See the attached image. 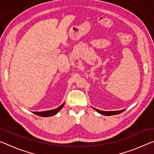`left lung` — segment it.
Here are the masks:
<instances>
[{"instance_id":"left-lung-1","label":"left lung","mask_w":154,"mask_h":154,"mask_svg":"<svg viewBox=\"0 0 154 154\" xmlns=\"http://www.w3.org/2000/svg\"><path fill=\"white\" fill-rule=\"evenodd\" d=\"M94 109H95V110L98 112V113L104 115V116H113V115H117V114H119V113H122L124 111V110H121V111H100V110H98L97 109H95L94 108Z\"/></svg>"}]
</instances>
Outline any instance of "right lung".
I'll list each match as a JSON object with an SVG mask.
<instances>
[{
    "label": "right lung",
    "instance_id": "obj_1",
    "mask_svg": "<svg viewBox=\"0 0 154 154\" xmlns=\"http://www.w3.org/2000/svg\"><path fill=\"white\" fill-rule=\"evenodd\" d=\"M64 103L62 104V105L58 106V108H56L55 109H52V110H49V111H41V112H32L34 114L37 115L38 116L41 117H50V116H53L54 115H56L58 113V111L60 110V109L64 106Z\"/></svg>",
    "mask_w": 154,
    "mask_h": 154
}]
</instances>
